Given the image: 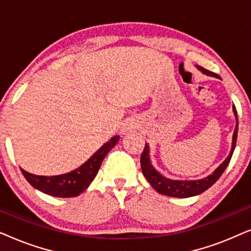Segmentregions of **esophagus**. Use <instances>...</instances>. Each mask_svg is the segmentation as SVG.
I'll use <instances>...</instances> for the list:
<instances>
[{"label": "esophagus", "mask_w": 251, "mask_h": 251, "mask_svg": "<svg viewBox=\"0 0 251 251\" xmlns=\"http://www.w3.org/2000/svg\"><path fill=\"white\" fill-rule=\"evenodd\" d=\"M126 129L125 128V129H123V132H126Z\"/></svg>", "instance_id": "esophagus-1"}]
</instances>
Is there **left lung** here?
I'll return each instance as SVG.
<instances>
[{
  "mask_svg": "<svg viewBox=\"0 0 251 251\" xmlns=\"http://www.w3.org/2000/svg\"><path fill=\"white\" fill-rule=\"evenodd\" d=\"M199 71H201L202 73L208 75V76H214L217 78H221L217 74L211 73L207 70H204L203 67L197 66ZM233 113H234L235 120H236V126L233 132V138H232V147L231 152H229L228 156L223 161L217 169L209 176L202 178V179H195V180H176V179H170L163 176L162 174H160L155 168L153 167L152 161L150 157V146L145 144V149L140 157V164H142V170L144 176L149 183L152 185V187L155 190L157 193L167 195V197H174V198H191L195 197L203 193L204 191H207L209 187H211L216 181L219 179V177L222 176L224 173L226 167L228 166L231 157L234 152L235 144H236V137H238V114H236L235 106H233Z\"/></svg>",
  "mask_w": 251,
  "mask_h": 251,
  "instance_id": "obj_1",
  "label": "left lung"
}]
</instances>
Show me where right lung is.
<instances>
[{"instance_id": "add662e5", "label": "right lung", "mask_w": 251, "mask_h": 251, "mask_svg": "<svg viewBox=\"0 0 251 251\" xmlns=\"http://www.w3.org/2000/svg\"><path fill=\"white\" fill-rule=\"evenodd\" d=\"M119 139V136L112 137L87 162L71 173L58 175V176H37V175L27 173L24 169H22V173L26 180L34 188L48 195L56 198L77 197L87 190L91 181L95 179L102 160L105 159L109 151L118 144Z\"/></svg>"}]
</instances>
